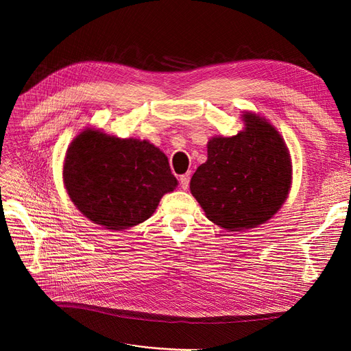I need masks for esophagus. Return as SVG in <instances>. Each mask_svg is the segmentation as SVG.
Returning a JSON list of instances; mask_svg holds the SVG:
<instances>
[{"mask_svg":"<svg viewBox=\"0 0 351 351\" xmlns=\"http://www.w3.org/2000/svg\"><path fill=\"white\" fill-rule=\"evenodd\" d=\"M189 183H190V174L180 176V186H182L184 190L189 189Z\"/></svg>","mask_w":351,"mask_h":351,"instance_id":"obj_1","label":"esophagus"}]
</instances>
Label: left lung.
<instances>
[{
  "label": "left lung",
  "instance_id": "obj_1",
  "mask_svg": "<svg viewBox=\"0 0 351 351\" xmlns=\"http://www.w3.org/2000/svg\"><path fill=\"white\" fill-rule=\"evenodd\" d=\"M244 130L212 137L190 192L214 224L241 231L272 218L291 187V159L281 134L263 117L244 112Z\"/></svg>",
  "mask_w": 351,
  "mask_h": 351
}]
</instances>
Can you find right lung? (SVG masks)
Here are the masks:
<instances>
[{"label": "right lung", "mask_w": 351, "mask_h": 351, "mask_svg": "<svg viewBox=\"0 0 351 351\" xmlns=\"http://www.w3.org/2000/svg\"><path fill=\"white\" fill-rule=\"evenodd\" d=\"M62 178L82 214L115 231L151 218L161 197L177 187L168 158L156 146L95 129L70 143Z\"/></svg>", "instance_id": "obj_1"}]
</instances>
